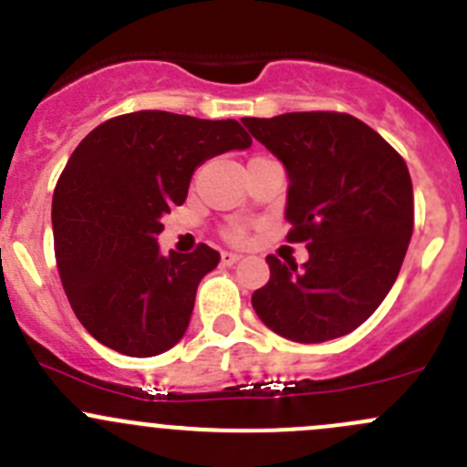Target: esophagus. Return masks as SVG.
Segmentation results:
<instances>
[{"instance_id": "esophagus-1", "label": "esophagus", "mask_w": 467, "mask_h": 467, "mask_svg": "<svg viewBox=\"0 0 467 467\" xmlns=\"http://www.w3.org/2000/svg\"><path fill=\"white\" fill-rule=\"evenodd\" d=\"M240 254H235V252H223V256H220V261H223V265H234V263H238L240 261Z\"/></svg>"}]
</instances>
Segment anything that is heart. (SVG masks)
<instances>
[{"label": "heart", "instance_id": "obj_1", "mask_svg": "<svg viewBox=\"0 0 467 467\" xmlns=\"http://www.w3.org/2000/svg\"><path fill=\"white\" fill-rule=\"evenodd\" d=\"M224 234H227V238L234 240V243H243V240L247 238V227H244L243 223H232L227 224Z\"/></svg>", "mask_w": 467, "mask_h": 467}]
</instances>
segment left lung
I'll return each instance as SVG.
<instances>
[{"label": "left lung", "instance_id": "8db88e82", "mask_svg": "<svg viewBox=\"0 0 467 467\" xmlns=\"http://www.w3.org/2000/svg\"><path fill=\"white\" fill-rule=\"evenodd\" d=\"M284 163L290 243L308 261L267 256L270 281L254 290L263 325L295 343H325L357 329L400 275L413 234V186L404 159L348 113L244 118Z\"/></svg>", "mask_w": 467, "mask_h": 467}]
</instances>
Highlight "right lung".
<instances>
[{"mask_svg":"<svg viewBox=\"0 0 467 467\" xmlns=\"http://www.w3.org/2000/svg\"><path fill=\"white\" fill-rule=\"evenodd\" d=\"M249 145L235 119L165 110L106 119L78 142L54 191L52 224L61 284L92 338L138 358L183 338L220 254L209 244L161 254V218L186 202L204 161Z\"/></svg>","mask_w":467,"mask_h":467,"instance_id":"obj_1","label":"right lung"}]
</instances>
